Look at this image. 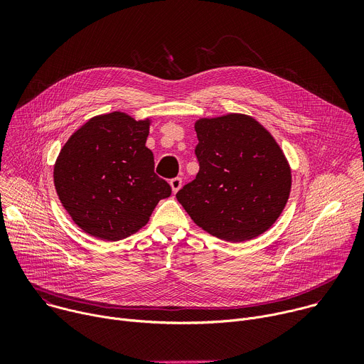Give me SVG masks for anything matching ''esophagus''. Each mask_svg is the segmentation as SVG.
<instances>
[{"label":"esophagus","mask_w":364,"mask_h":364,"mask_svg":"<svg viewBox=\"0 0 364 364\" xmlns=\"http://www.w3.org/2000/svg\"><path fill=\"white\" fill-rule=\"evenodd\" d=\"M181 184H183V178L181 177H176L170 181V186H171V190L173 193H177L180 188H181Z\"/></svg>","instance_id":"1"}]
</instances>
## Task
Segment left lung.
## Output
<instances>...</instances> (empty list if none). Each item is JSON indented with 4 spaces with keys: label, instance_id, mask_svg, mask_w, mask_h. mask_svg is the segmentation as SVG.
I'll return each mask as SVG.
<instances>
[{
    "label": "left lung",
    "instance_id": "8db88e82",
    "mask_svg": "<svg viewBox=\"0 0 364 364\" xmlns=\"http://www.w3.org/2000/svg\"><path fill=\"white\" fill-rule=\"evenodd\" d=\"M200 170L177 194L207 233L250 240L281 216L291 191V168L274 136L252 117L229 114L194 124Z\"/></svg>",
    "mask_w": 364,
    "mask_h": 364
}]
</instances>
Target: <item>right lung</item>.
Masks as SVG:
<instances>
[{
	"instance_id": "obj_1",
	"label": "right lung",
	"mask_w": 364,
	"mask_h": 364,
	"mask_svg": "<svg viewBox=\"0 0 364 364\" xmlns=\"http://www.w3.org/2000/svg\"><path fill=\"white\" fill-rule=\"evenodd\" d=\"M149 124L124 112L97 115L63 145L55 187L72 220L90 236L125 239L171 196L170 184L154 173V155L145 146Z\"/></svg>"
}]
</instances>
